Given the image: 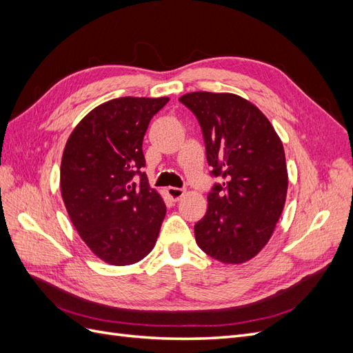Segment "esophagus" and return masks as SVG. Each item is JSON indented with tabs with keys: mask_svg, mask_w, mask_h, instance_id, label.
<instances>
[{
	"mask_svg": "<svg viewBox=\"0 0 353 353\" xmlns=\"http://www.w3.org/2000/svg\"><path fill=\"white\" fill-rule=\"evenodd\" d=\"M168 196L172 199V200H179L185 194V188H176V187H168Z\"/></svg>",
	"mask_w": 353,
	"mask_h": 353,
	"instance_id": "34e87169",
	"label": "esophagus"
}]
</instances>
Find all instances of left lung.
<instances>
[{
	"instance_id": "obj_1",
	"label": "left lung",
	"mask_w": 353,
	"mask_h": 353,
	"mask_svg": "<svg viewBox=\"0 0 353 353\" xmlns=\"http://www.w3.org/2000/svg\"><path fill=\"white\" fill-rule=\"evenodd\" d=\"M179 101L200 123L210 174L223 179L208 194L196 241L222 263L248 262L270 241L284 209L283 143L268 117L240 95L197 91Z\"/></svg>"
}]
</instances>
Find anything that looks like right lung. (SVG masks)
Here are the masks:
<instances>
[{"mask_svg":"<svg viewBox=\"0 0 353 353\" xmlns=\"http://www.w3.org/2000/svg\"><path fill=\"white\" fill-rule=\"evenodd\" d=\"M168 101H105L77 125L63 152L60 188L69 218L90 250L110 265L145 258L166 215L163 199L143 172V140Z\"/></svg>","mask_w":353,"mask_h":353,"instance_id":"add662e5","label":"right lung"}]
</instances>
